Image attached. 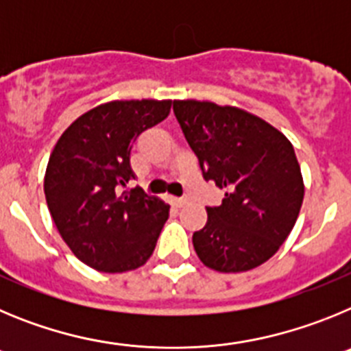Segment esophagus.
Listing matches in <instances>:
<instances>
[{"mask_svg": "<svg viewBox=\"0 0 351 351\" xmlns=\"http://www.w3.org/2000/svg\"><path fill=\"white\" fill-rule=\"evenodd\" d=\"M172 202H173V206H176V207H182L186 202H188V200H186V198H173Z\"/></svg>", "mask_w": 351, "mask_h": 351, "instance_id": "obj_1", "label": "esophagus"}]
</instances>
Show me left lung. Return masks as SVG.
I'll list each match as a JSON object with an SVG mask.
<instances>
[{
	"mask_svg": "<svg viewBox=\"0 0 351 351\" xmlns=\"http://www.w3.org/2000/svg\"><path fill=\"white\" fill-rule=\"evenodd\" d=\"M186 142L206 181L225 190L193 234L204 265L243 272L280 250L299 216L304 182L293 145L260 117L210 101H173Z\"/></svg>",
	"mask_w": 351,
	"mask_h": 351,
	"instance_id": "left-lung-1",
	"label": "left lung"
}]
</instances>
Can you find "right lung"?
I'll use <instances>...</instances> for the list:
<instances>
[{
  "instance_id": "obj_1",
  "label": "right lung",
  "mask_w": 351,
  "mask_h": 351,
  "mask_svg": "<svg viewBox=\"0 0 351 351\" xmlns=\"http://www.w3.org/2000/svg\"><path fill=\"white\" fill-rule=\"evenodd\" d=\"M172 101H110L73 121L56 144L43 191L73 255L101 272L141 267L153 255L170 206L142 188L130 165L133 142L170 112Z\"/></svg>"
}]
</instances>
